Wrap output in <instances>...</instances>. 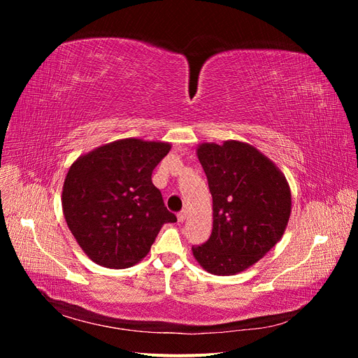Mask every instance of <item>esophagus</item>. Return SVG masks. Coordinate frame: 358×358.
<instances>
[{
    "label": "esophagus",
    "mask_w": 358,
    "mask_h": 358,
    "mask_svg": "<svg viewBox=\"0 0 358 358\" xmlns=\"http://www.w3.org/2000/svg\"><path fill=\"white\" fill-rule=\"evenodd\" d=\"M185 220H187V210L179 212V213H178V221H179V222H183Z\"/></svg>",
    "instance_id": "34e87169"
}]
</instances>
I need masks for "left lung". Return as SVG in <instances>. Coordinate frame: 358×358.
Returning <instances> with one entry per match:
<instances>
[{
    "mask_svg": "<svg viewBox=\"0 0 358 358\" xmlns=\"http://www.w3.org/2000/svg\"><path fill=\"white\" fill-rule=\"evenodd\" d=\"M197 157L212 194L213 227L208 242L192 246V255L212 275L241 273L282 237L289 185L272 159L239 140L201 143Z\"/></svg>",
    "mask_w": 358,
    "mask_h": 358,
    "instance_id": "1",
    "label": "left lung"
}]
</instances>
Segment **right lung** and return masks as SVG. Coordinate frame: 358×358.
<instances>
[{"mask_svg":"<svg viewBox=\"0 0 358 358\" xmlns=\"http://www.w3.org/2000/svg\"><path fill=\"white\" fill-rule=\"evenodd\" d=\"M171 145L121 138L76 159L64 180L62 212L82 251L109 268L137 264L161 227L176 222L152 171Z\"/></svg>","mask_w":358,"mask_h":358,"instance_id":"1","label":"right lung"}]
</instances>
